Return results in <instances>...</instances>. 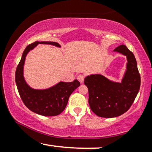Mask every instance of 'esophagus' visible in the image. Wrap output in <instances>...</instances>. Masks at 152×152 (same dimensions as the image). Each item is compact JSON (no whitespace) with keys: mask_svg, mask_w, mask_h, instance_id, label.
Wrapping results in <instances>:
<instances>
[{"mask_svg":"<svg viewBox=\"0 0 152 152\" xmlns=\"http://www.w3.org/2000/svg\"><path fill=\"white\" fill-rule=\"evenodd\" d=\"M84 78H85V76L83 74H79L77 76V79L81 83H83V81H84Z\"/></svg>","mask_w":152,"mask_h":152,"instance_id":"esophagus-1","label":"esophagus"}]
</instances>
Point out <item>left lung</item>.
Here are the masks:
<instances>
[{"instance_id":"left-lung-1","label":"left lung","mask_w":152,"mask_h":152,"mask_svg":"<svg viewBox=\"0 0 152 152\" xmlns=\"http://www.w3.org/2000/svg\"><path fill=\"white\" fill-rule=\"evenodd\" d=\"M114 51L126 56L127 58L126 71L121 83L110 81L100 74L90 75L84 79L91 109L100 117L113 118L124 114L140 88V74L133 53L125 45L116 47Z\"/></svg>"}]
</instances>
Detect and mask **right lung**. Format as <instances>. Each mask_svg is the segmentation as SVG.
<instances>
[{"label":"right lung","instance_id":"add662e5","mask_svg":"<svg viewBox=\"0 0 152 152\" xmlns=\"http://www.w3.org/2000/svg\"><path fill=\"white\" fill-rule=\"evenodd\" d=\"M39 43L50 44L61 47L56 42L36 41L28 45L23 53L22 58L15 71V83L23 102L28 109L36 114L46 116H54L60 114L65 109L69 96L80 86V82H59L48 89L37 90L31 88L23 78V65L27 53Z\"/></svg>","mask_w":152,"mask_h":152}]
</instances>
